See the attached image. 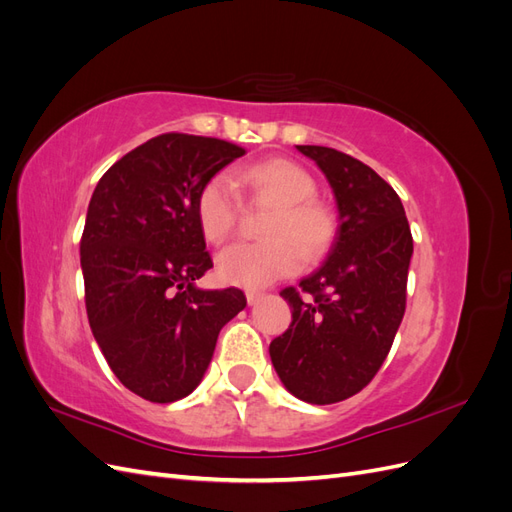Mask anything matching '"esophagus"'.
Instances as JSON below:
<instances>
[{"instance_id":"esophagus-1","label":"esophagus","mask_w":512,"mask_h":512,"mask_svg":"<svg viewBox=\"0 0 512 512\" xmlns=\"http://www.w3.org/2000/svg\"><path fill=\"white\" fill-rule=\"evenodd\" d=\"M245 297H247V303H250V305H256V303L262 299V292H258V290H247V292H245Z\"/></svg>"}]
</instances>
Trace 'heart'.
<instances>
[{"mask_svg":"<svg viewBox=\"0 0 512 512\" xmlns=\"http://www.w3.org/2000/svg\"><path fill=\"white\" fill-rule=\"evenodd\" d=\"M260 203L273 205L262 243L230 245L218 256V273L226 284L262 288L299 273L307 260H318L333 243V211L314 198L316 181L303 166L273 158L237 170L230 177ZM232 182V183H233ZM231 183V184H232ZM228 177H211L196 196V220L209 243H224L239 222V198Z\"/></svg>","mask_w":512,"mask_h":512,"instance_id":"b5f03b06","label":"heart"}]
</instances>
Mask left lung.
<instances>
[{"label":"left lung","mask_w":512,"mask_h":512,"mask_svg":"<svg viewBox=\"0 0 512 512\" xmlns=\"http://www.w3.org/2000/svg\"><path fill=\"white\" fill-rule=\"evenodd\" d=\"M297 149L329 179L339 226L324 265L280 292L292 322L269 354L294 397L324 406L363 391L389 354L406 312L412 232L374 168L331 147Z\"/></svg>","instance_id":"obj_1"}]
</instances>
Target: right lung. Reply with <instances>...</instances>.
Here are the masks:
<instances>
[{"mask_svg": "<svg viewBox=\"0 0 512 512\" xmlns=\"http://www.w3.org/2000/svg\"><path fill=\"white\" fill-rule=\"evenodd\" d=\"M243 153L220 138L166 132L117 160L89 200L81 237L89 327L119 382L153 404L196 389L222 327L247 303L239 288L194 286L213 267L196 196Z\"/></svg>", "mask_w": 512, "mask_h": 512, "instance_id": "obj_1", "label": "right lung"}]
</instances>
